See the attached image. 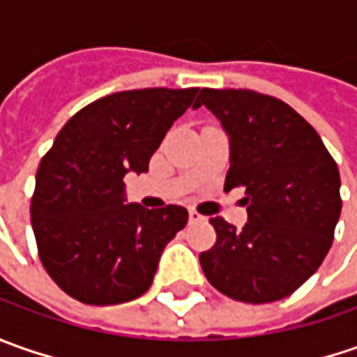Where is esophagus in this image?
I'll return each instance as SVG.
<instances>
[{
  "label": "esophagus",
  "mask_w": 357,
  "mask_h": 357,
  "mask_svg": "<svg viewBox=\"0 0 357 357\" xmlns=\"http://www.w3.org/2000/svg\"><path fill=\"white\" fill-rule=\"evenodd\" d=\"M188 220H190V222H202V220H204V216L190 208V211H188Z\"/></svg>",
  "instance_id": "obj_1"
}]
</instances>
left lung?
Returning <instances> with one entry per match:
<instances>
[{
	"label": "left lung",
	"mask_w": 357,
	"mask_h": 357,
	"mask_svg": "<svg viewBox=\"0 0 357 357\" xmlns=\"http://www.w3.org/2000/svg\"><path fill=\"white\" fill-rule=\"evenodd\" d=\"M227 130L225 190L244 186L248 222L211 218L216 242L200 254L206 280L246 304L276 302L320 268L342 213L340 171L320 135L290 105L250 89H202Z\"/></svg>",
	"instance_id": "left-lung-1"
}]
</instances>
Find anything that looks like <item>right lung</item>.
<instances>
[{
  "label": "right lung",
  "mask_w": 357,
  "mask_h": 357,
  "mask_svg": "<svg viewBox=\"0 0 357 357\" xmlns=\"http://www.w3.org/2000/svg\"><path fill=\"white\" fill-rule=\"evenodd\" d=\"M190 89L121 91L83 107L41 158L31 227L43 268L65 294L91 306L143 296L160 254L186 227L183 206L125 204V174L149 160L192 105Z\"/></svg>",
  "instance_id": "right-lung-1"
}]
</instances>
